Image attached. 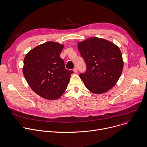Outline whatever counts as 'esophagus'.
Here are the masks:
<instances>
[{
  "label": "esophagus",
  "instance_id": "esophagus-1",
  "mask_svg": "<svg viewBox=\"0 0 147 147\" xmlns=\"http://www.w3.org/2000/svg\"><path fill=\"white\" fill-rule=\"evenodd\" d=\"M74 72H75V73H76L77 72H78V68H76V67H75V68H74Z\"/></svg>",
  "mask_w": 147,
  "mask_h": 147
}]
</instances>
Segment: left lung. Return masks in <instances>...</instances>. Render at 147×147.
I'll list each match as a JSON object with an SVG mask.
<instances>
[{"label": "left lung", "mask_w": 147, "mask_h": 147, "mask_svg": "<svg viewBox=\"0 0 147 147\" xmlns=\"http://www.w3.org/2000/svg\"><path fill=\"white\" fill-rule=\"evenodd\" d=\"M78 48L86 64L80 78L92 93H106L119 80L123 68L122 53L113 43L92 37L78 43Z\"/></svg>", "instance_id": "1"}]
</instances>
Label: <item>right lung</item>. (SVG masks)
<instances>
[{
	"mask_svg": "<svg viewBox=\"0 0 147 147\" xmlns=\"http://www.w3.org/2000/svg\"><path fill=\"white\" fill-rule=\"evenodd\" d=\"M64 45L47 42L29 51L24 60L22 72L31 89L47 100H55L67 89L71 75L60 58Z\"/></svg>",
	"mask_w": 147,
	"mask_h": 147,
	"instance_id": "obj_1",
	"label": "right lung"
}]
</instances>
